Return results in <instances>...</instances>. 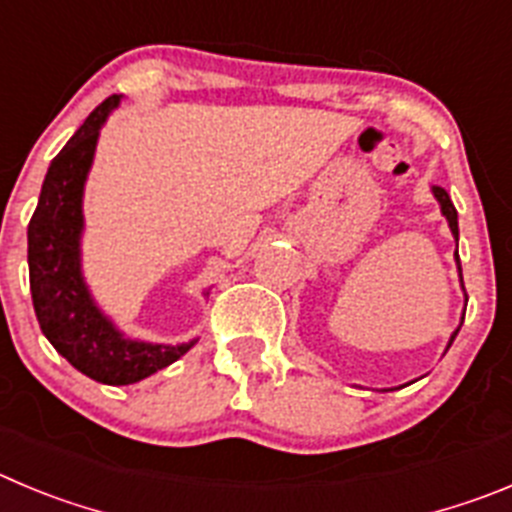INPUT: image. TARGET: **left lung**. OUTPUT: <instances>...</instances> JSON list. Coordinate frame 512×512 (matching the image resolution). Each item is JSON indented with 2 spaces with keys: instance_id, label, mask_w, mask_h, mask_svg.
I'll return each mask as SVG.
<instances>
[{
  "instance_id": "8db88e82",
  "label": "left lung",
  "mask_w": 512,
  "mask_h": 512,
  "mask_svg": "<svg viewBox=\"0 0 512 512\" xmlns=\"http://www.w3.org/2000/svg\"><path fill=\"white\" fill-rule=\"evenodd\" d=\"M431 192H434V198L439 200V208H442V215L444 218H447V223H449V231H452V236H454V241H459V225H457V210H454V205H452V198H449L447 195V190H444V187H431ZM457 266H459V256H457ZM459 276H462V266H459ZM462 289H464V281H462ZM464 297H467V294H464ZM462 322H464V314H462ZM457 332H459V327L457 330L452 332V337H449V345H452L454 342V337H457ZM447 345V348H449Z\"/></svg>"
}]
</instances>
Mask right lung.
Wrapping results in <instances>:
<instances>
[{"mask_svg": "<svg viewBox=\"0 0 512 512\" xmlns=\"http://www.w3.org/2000/svg\"><path fill=\"white\" fill-rule=\"evenodd\" d=\"M121 96H109L50 162L40 200L27 225V264L37 322L50 345L83 375L106 386H129L180 360L182 345L126 337L93 302L81 271L83 187L98 134Z\"/></svg>", "mask_w": 512, "mask_h": 512, "instance_id": "1", "label": "right lung"}]
</instances>
